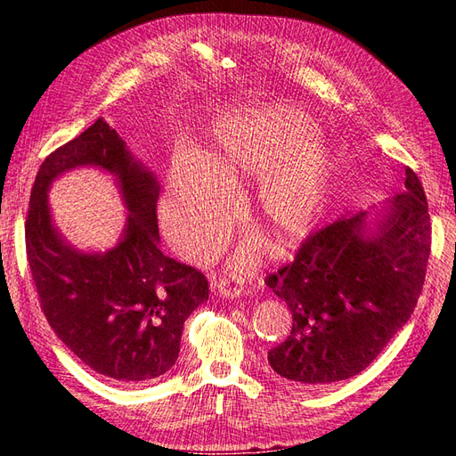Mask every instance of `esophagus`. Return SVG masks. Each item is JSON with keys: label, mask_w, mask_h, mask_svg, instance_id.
<instances>
[{"label": "esophagus", "mask_w": 456, "mask_h": 456, "mask_svg": "<svg viewBox=\"0 0 456 456\" xmlns=\"http://www.w3.org/2000/svg\"><path fill=\"white\" fill-rule=\"evenodd\" d=\"M213 291H215L216 295L223 297V298H232V300H233V298H240V297H241L243 289H241L240 285H236V281L226 280V278H220L218 281H215Z\"/></svg>", "instance_id": "obj_1"}]
</instances>
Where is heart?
Segmentation results:
<instances>
[{
  "instance_id": "heart-1",
  "label": "heart",
  "mask_w": 456,
  "mask_h": 456,
  "mask_svg": "<svg viewBox=\"0 0 456 456\" xmlns=\"http://www.w3.org/2000/svg\"><path fill=\"white\" fill-rule=\"evenodd\" d=\"M333 175V148L308 110L291 101L240 102L213 119L203 156L191 148L175 150L163 218L183 249L211 255L226 240L236 215V203L222 183L249 184L251 218L285 249L322 220ZM262 247L260 238L245 240L232 258L233 270L256 266Z\"/></svg>"
}]
</instances>
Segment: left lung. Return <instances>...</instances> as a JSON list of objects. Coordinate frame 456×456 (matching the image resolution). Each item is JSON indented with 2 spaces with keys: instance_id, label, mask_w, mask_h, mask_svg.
Here are the masks:
<instances>
[{
  "instance_id": "obj_1",
  "label": "left lung",
  "mask_w": 456,
  "mask_h": 456,
  "mask_svg": "<svg viewBox=\"0 0 456 456\" xmlns=\"http://www.w3.org/2000/svg\"><path fill=\"white\" fill-rule=\"evenodd\" d=\"M367 211L338 218L310 236L291 265L266 285L293 314L285 342L268 352L280 377L325 386L362 372L415 310L432 226L417 173L386 203L375 228Z\"/></svg>"
}]
</instances>
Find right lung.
<instances>
[{"instance_id":"obj_1","label":"right lung","mask_w":456,"mask_h":456,"mask_svg":"<svg viewBox=\"0 0 456 456\" xmlns=\"http://www.w3.org/2000/svg\"><path fill=\"white\" fill-rule=\"evenodd\" d=\"M86 164L117 176L130 213L106 254L76 250L50 216L53 178ZM158 196L154 173L99 118L41 163L26 216V255L49 325L87 367L119 384L167 372L178 360L184 322L209 298L201 272L161 253Z\"/></svg>"}]
</instances>
